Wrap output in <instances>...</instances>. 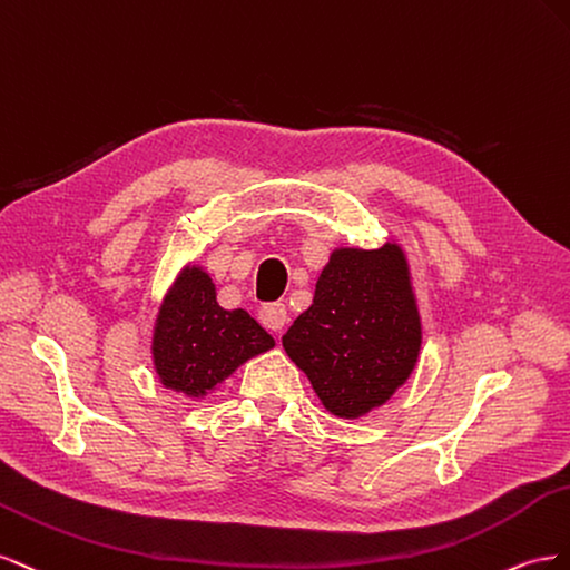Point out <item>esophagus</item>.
Returning <instances> with one entry per match:
<instances>
[{
    "instance_id": "esophagus-1",
    "label": "esophagus",
    "mask_w": 570,
    "mask_h": 570,
    "mask_svg": "<svg viewBox=\"0 0 570 570\" xmlns=\"http://www.w3.org/2000/svg\"><path fill=\"white\" fill-rule=\"evenodd\" d=\"M259 322H263V327L269 332H282L284 324L288 322V313H286V305L284 303H267L259 307L257 313Z\"/></svg>"
}]
</instances>
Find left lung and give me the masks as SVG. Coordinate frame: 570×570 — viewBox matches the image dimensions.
Returning <instances> with one entry per match:
<instances>
[{"label": "left lung", "instance_id": "obj_1", "mask_svg": "<svg viewBox=\"0 0 570 570\" xmlns=\"http://www.w3.org/2000/svg\"><path fill=\"white\" fill-rule=\"evenodd\" d=\"M282 344L336 417H361L392 399L411 377L422 344L401 246L336 248L315 284L313 305Z\"/></svg>", "mask_w": 570, "mask_h": 570}]
</instances>
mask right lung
Returning <instances> with one entry per match:
<instances>
[{"instance_id":"right-lung-1","label":"right lung","mask_w":570,"mask_h":570,"mask_svg":"<svg viewBox=\"0 0 570 570\" xmlns=\"http://www.w3.org/2000/svg\"><path fill=\"white\" fill-rule=\"evenodd\" d=\"M274 338L246 311H224L203 267H188L161 303L153 361L159 382L190 399H203Z\"/></svg>"}]
</instances>
